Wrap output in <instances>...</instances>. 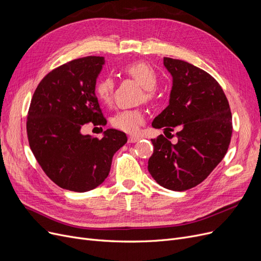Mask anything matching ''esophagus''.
<instances>
[{
	"label": "esophagus",
	"mask_w": 261,
	"mask_h": 261,
	"mask_svg": "<svg viewBox=\"0 0 261 261\" xmlns=\"http://www.w3.org/2000/svg\"><path fill=\"white\" fill-rule=\"evenodd\" d=\"M139 139H140L139 136H129V137H128V142L129 143H135V142L139 141Z\"/></svg>",
	"instance_id": "obj_1"
}]
</instances>
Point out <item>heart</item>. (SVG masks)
<instances>
[{
	"instance_id": "obj_1",
	"label": "heart",
	"mask_w": 261,
	"mask_h": 261,
	"mask_svg": "<svg viewBox=\"0 0 261 261\" xmlns=\"http://www.w3.org/2000/svg\"><path fill=\"white\" fill-rule=\"evenodd\" d=\"M123 73L127 76L134 79L144 89V98L150 101L154 96V89L158 84V77L155 70L143 61H136V63L124 66L122 69ZM115 83L111 77H103L97 81L94 87V92L96 97L104 104H109L113 100ZM144 122V114L139 109H127L118 113L111 123L113 125L125 133L134 134L138 132L139 127Z\"/></svg>"
}]
</instances>
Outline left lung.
<instances>
[{"label":"left lung","instance_id":"1","mask_svg":"<svg viewBox=\"0 0 261 261\" xmlns=\"http://www.w3.org/2000/svg\"><path fill=\"white\" fill-rule=\"evenodd\" d=\"M172 76L169 105L153 120L164 133L177 129L176 142L163 135L152 139L148 172L164 188L185 191L202 182L221 163L232 124L227 98L218 82L186 61L164 58Z\"/></svg>","mask_w":261,"mask_h":261}]
</instances>
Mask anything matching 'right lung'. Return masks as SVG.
<instances>
[{
  "label": "right lung",
  "mask_w": 261,
  "mask_h": 261,
  "mask_svg": "<svg viewBox=\"0 0 261 261\" xmlns=\"http://www.w3.org/2000/svg\"><path fill=\"white\" fill-rule=\"evenodd\" d=\"M105 58L88 56L60 66L34 92L27 129L31 150L45 174L60 188L86 192L108 176L125 133L109 128L102 139L84 135V124L106 120L94 92Z\"/></svg>",
  "instance_id": "add662e5"
}]
</instances>
